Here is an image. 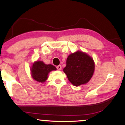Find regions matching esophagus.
I'll return each mask as SVG.
<instances>
[{
	"label": "esophagus",
	"mask_w": 125,
	"mask_h": 125,
	"mask_svg": "<svg viewBox=\"0 0 125 125\" xmlns=\"http://www.w3.org/2000/svg\"><path fill=\"white\" fill-rule=\"evenodd\" d=\"M57 69H58V70H59V71H60L61 69V68H62V67H61V65H57Z\"/></svg>",
	"instance_id": "esophagus-1"
}]
</instances>
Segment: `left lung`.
<instances>
[{"instance_id":"left-lung-1","label":"left lung","mask_w":125,"mask_h":125,"mask_svg":"<svg viewBox=\"0 0 125 125\" xmlns=\"http://www.w3.org/2000/svg\"><path fill=\"white\" fill-rule=\"evenodd\" d=\"M63 71L71 83L76 86L89 81L95 69L94 62L89 56L81 51L72 53L67 59Z\"/></svg>"}]
</instances>
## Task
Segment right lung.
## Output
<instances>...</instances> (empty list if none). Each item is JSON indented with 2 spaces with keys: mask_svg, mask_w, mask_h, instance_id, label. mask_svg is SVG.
I'll return each instance as SVG.
<instances>
[{
  "mask_svg": "<svg viewBox=\"0 0 125 125\" xmlns=\"http://www.w3.org/2000/svg\"><path fill=\"white\" fill-rule=\"evenodd\" d=\"M31 70L32 77L36 81L44 83L47 79L48 73L56 70V68L52 64H46L39 61L33 63Z\"/></svg>",
  "mask_w": 125,
  "mask_h": 125,
  "instance_id": "right-lung-1",
  "label": "right lung"
}]
</instances>
